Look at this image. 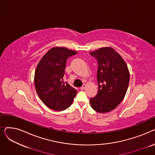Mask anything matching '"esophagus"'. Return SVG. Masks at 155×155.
<instances>
[{
  "instance_id": "34e87169",
  "label": "esophagus",
  "mask_w": 155,
  "mask_h": 155,
  "mask_svg": "<svg viewBox=\"0 0 155 155\" xmlns=\"http://www.w3.org/2000/svg\"><path fill=\"white\" fill-rule=\"evenodd\" d=\"M85 87H86V85H85V84H84L82 87H80V89H81V90H84V88H85Z\"/></svg>"
}]
</instances>
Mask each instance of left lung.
Wrapping results in <instances>:
<instances>
[{
    "label": "left lung",
    "mask_w": 155,
    "mask_h": 155,
    "mask_svg": "<svg viewBox=\"0 0 155 155\" xmlns=\"http://www.w3.org/2000/svg\"><path fill=\"white\" fill-rule=\"evenodd\" d=\"M90 54L98 63L97 82L99 91L90 99L92 108L100 113L108 112L117 107L126 94L130 75L121 56L111 47H103Z\"/></svg>",
    "instance_id": "1"
}]
</instances>
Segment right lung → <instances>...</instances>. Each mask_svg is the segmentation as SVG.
<instances>
[{
    "instance_id": "add662e5",
    "label": "right lung",
    "mask_w": 155,
    "mask_h": 155,
    "mask_svg": "<svg viewBox=\"0 0 155 155\" xmlns=\"http://www.w3.org/2000/svg\"><path fill=\"white\" fill-rule=\"evenodd\" d=\"M77 52L63 47L51 48L39 61L35 73V85L40 99L49 108L63 110L77 95L76 89L63 77L67 59Z\"/></svg>"
}]
</instances>
